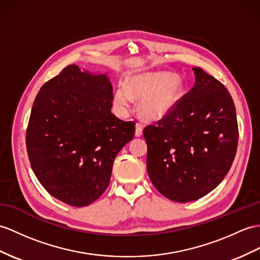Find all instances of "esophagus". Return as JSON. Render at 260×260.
I'll use <instances>...</instances> for the list:
<instances>
[{
    "mask_svg": "<svg viewBox=\"0 0 260 260\" xmlns=\"http://www.w3.org/2000/svg\"><path fill=\"white\" fill-rule=\"evenodd\" d=\"M142 124L137 123L136 124V137H141L142 136Z\"/></svg>",
    "mask_w": 260,
    "mask_h": 260,
    "instance_id": "obj_1",
    "label": "esophagus"
}]
</instances>
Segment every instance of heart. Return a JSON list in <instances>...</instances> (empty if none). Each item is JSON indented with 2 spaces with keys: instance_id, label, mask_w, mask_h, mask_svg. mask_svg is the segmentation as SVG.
<instances>
[{
  "instance_id": "obj_1",
  "label": "heart",
  "mask_w": 260,
  "mask_h": 260,
  "mask_svg": "<svg viewBox=\"0 0 260 260\" xmlns=\"http://www.w3.org/2000/svg\"><path fill=\"white\" fill-rule=\"evenodd\" d=\"M182 81L167 73H151L136 76L129 86L119 84L113 92V106L121 116L129 112L135 97H142L141 109L151 118L167 113L181 96Z\"/></svg>"
}]
</instances>
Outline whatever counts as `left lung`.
<instances>
[{"label":"left lung","instance_id":"obj_1","mask_svg":"<svg viewBox=\"0 0 260 260\" xmlns=\"http://www.w3.org/2000/svg\"><path fill=\"white\" fill-rule=\"evenodd\" d=\"M195 85L167 115L143 129L152 184L180 203L196 201L229 173L238 144L235 105L226 87L200 67Z\"/></svg>","mask_w":260,"mask_h":260}]
</instances>
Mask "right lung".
Listing matches in <instances>:
<instances>
[{"instance_id": "1", "label": "right lung", "mask_w": 260, "mask_h": 260, "mask_svg": "<svg viewBox=\"0 0 260 260\" xmlns=\"http://www.w3.org/2000/svg\"><path fill=\"white\" fill-rule=\"evenodd\" d=\"M112 97L107 75L69 65L34 100L26 130L30 167L44 188L68 205L100 198L117 154L134 139L136 123L112 115Z\"/></svg>"}]
</instances>
